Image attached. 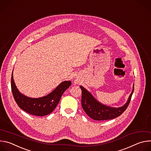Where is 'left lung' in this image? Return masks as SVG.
<instances>
[{
  "mask_svg": "<svg viewBox=\"0 0 151 151\" xmlns=\"http://www.w3.org/2000/svg\"><path fill=\"white\" fill-rule=\"evenodd\" d=\"M80 88L82 90L81 104L85 112L94 120L103 121L115 118L120 116L126 110L130 102L134 91V84L132 91L127 101L124 105L119 107H113L104 105L97 100L91 93L82 86L81 85Z\"/></svg>",
  "mask_w": 151,
  "mask_h": 151,
  "instance_id": "1",
  "label": "left lung"
}]
</instances>
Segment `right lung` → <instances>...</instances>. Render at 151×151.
<instances>
[{"label":"right lung","instance_id":"obj_1","mask_svg":"<svg viewBox=\"0 0 151 151\" xmlns=\"http://www.w3.org/2000/svg\"><path fill=\"white\" fill-rule=\"evenodd\" d=\"M71 84L70 81H63L48 95L39 98H31L19 91L14 81L13 72L11 76V90L18 106L27 113L39 116L47 115L54 110L61 96Z\"/></svg>","mask_w":151,"mask_h":151}]
</instances>
